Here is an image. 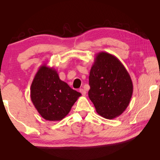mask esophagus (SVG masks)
<instances>
[{"label":"esophagus","instance_id":"obj_1","mask_svg":"<svg viewBox=\"0 0 160 160\" xmlns=\"http://www.w3.org/2000/svg\"><path fill=\"white\" fill-rule=\"evenodd\" d=\"M80 92L81 93H82V96H85L86 93H87L86 91L84 90V89H80Z\"/></svg>","mask_w":160,"mask_h":160}]
</instances>
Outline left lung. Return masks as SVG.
<instances>
[{
    "label": "left lung",
    "mask_w": 160,
    "mask_h": 160,
    "mask_svg": "<svg viewBox=\"0 0 160 160\" xmlns=\"http://www.w3.org/2000/svg\"><path fill=\"white\" fill-rule=\"evenodd\" d=\"M89 97L100 116L112 120L123 113L131 99L130 75L118 58L107 52L96 54L89 74Z\"/></svg>",
    "instance_id": "8db88e82"
}]
</instances>
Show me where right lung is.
I'll return each mask as SVG.
<instances>
[{"label": "right lung", "mask_w": 160, "mask_h": 160, "mask_svg": "<svg viewBox=\"0 0 160 160\" xmlns=\"http://www.w3.org/2000/svg\"><path fill=\"white\" fill-rule=\"evenodd\" d=\"M81 93L59 78L53 67L42 64L30 88V97L39 114L46 120L60 121L68 115Z\"/></svg>", "instance_id": "add662e5"}]
</instances>
